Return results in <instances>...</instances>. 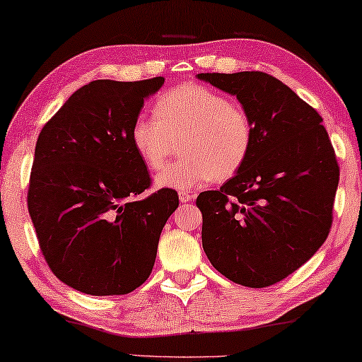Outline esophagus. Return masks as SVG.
Returning a JSON list of instances; mask_svg holds the SVG:
<instances>
[{
  "mask_svg": "<svg viewBox=\"0 0 362 362\" xmlns=\"http://www.w3.org/2000/svg\"><path fill=\"white\" fill-rule=\"evenodd\" d=\"M197 195L195 193H192V192H185V190H182V192H179V199H180V203H190L193 198H195Z\"/></svg>",
  "mask_w": 362,
  "mask_h": 362,
  "instance_id": "esophagus-1",
  "label": "esophagus"
}]
</instances>
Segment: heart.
<instances>
[{
	"mask_svg": "<svg viewBox=\"0 0 362 362\" xmlns=\"http://www.w3.org/2000/svg\"><path fill=\"white\" fill-rule=\"evenodd\" d=\"M136 154L149 169L169 163L180 139L183 156L156 177V187L190 190L208 180H228L249 158L250 117L228 95L190 83L165 90L154 104V117L139 115L129 129Z\"/></svg>",
	"mask_w": 362,
	"mask_h": 362,
	"instance_id": "heart-1",
	"label": "heart"
}]
</instances>
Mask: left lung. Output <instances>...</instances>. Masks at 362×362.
I'll use <instances>...</instances> for the list:
<instances>
[{
  "label": "left lung",
  "instance_id": "1",
  "mask_svg": "<svg viewBox=\"0 0 362 362\" xmlns=\"http://www.w3.org/2000/svg\"><path fill=\"white\" fill-rule=\"evenodd\" d=\"M235 95L253 127L249 158L219 190L199 193L202 242L221 274L267 288L320 249L339 180L335 149L319 112L262 71L199 73Z\"/></svg>",
  "mask_w": 362,
  "mask_h": 362
}]
</instances>
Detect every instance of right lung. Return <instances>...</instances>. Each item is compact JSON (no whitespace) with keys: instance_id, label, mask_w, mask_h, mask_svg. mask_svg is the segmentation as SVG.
<instances>
[{"instance_id":"add662e5","label":"right lung","mask_w":362,"mask_h":362,"mask_svg":"<svg viewBox=\"0 0 362 362\" xmlns=\"http://www.w3.org/2000/svg\"><path fill=\"white\" fill-rule=\"evenodd\" d=\"M164 78L83 86L42 128L27 206L53 274L90 296H120L153 272L159 237L179 206L175 190L149 188L129 129Z\"/></svg>"}]
</instances>
